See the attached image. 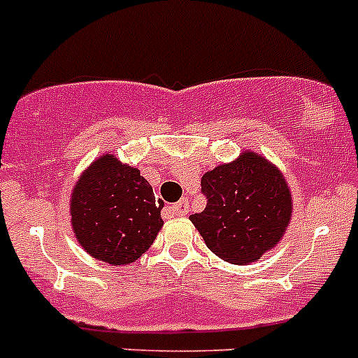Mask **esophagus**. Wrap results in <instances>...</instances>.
I'll list each match as a JSON object with an SVG mask.
<instances>
[{"mask_svg":"<svg viewBox=\"0 0 358 358\" xmlns=\"http://www.w3.org/2000/svg\"><path fill=\"white\" fill-rule=\"evenodd\" d=\"M168 211L171 213V215H176V216L187 215V211H189V199H182V201L176 202V204L168 206Z\"/></svg>","mask_w":358,"mask_h":358,"instance_id":"obj_1","label":"esophagus"}]
</instances>
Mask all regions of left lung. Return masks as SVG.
Instances as JSON below:
<instances>
[{
    "label": "left lung",
    "instance_id": "left-lung-1",
    "mask_svg": "<svg viewBox=\"0 0 358 358\" xmlns=\"http://www.w3.org/2000/svg\"><path fill=\"white\" fill-rule=\"evenodd\" d=\"M204 211L190 215L206 246L232 265L258 262L282 239L291 222L292 201L275 164L244 150L236 161L204 173Z\"/></svg>",
    "mask_w": 358,
    "mask_h": 358
}]
</instances>
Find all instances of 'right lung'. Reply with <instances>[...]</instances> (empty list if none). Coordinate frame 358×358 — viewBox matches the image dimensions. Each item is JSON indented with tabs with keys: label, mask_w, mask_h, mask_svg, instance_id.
Here are the masks:
<instances>
[{
	"label": "right lung",
	"mask_w": 358,
	"mask_h": 358,
	"mask_svg": "<svg viewBox=\"0 0 358 358\" xmlns=\"http://www.w3.org/2000/svg\"><path fill=\"white\" fill-rule=\"evenodd\" d=\"M162 206L138 169L107 152L83 171L72 189V230L90 256L128 265L156 241L164 223Z\"/></svg>",
	"instance_id": "1"
}]
</instances>
